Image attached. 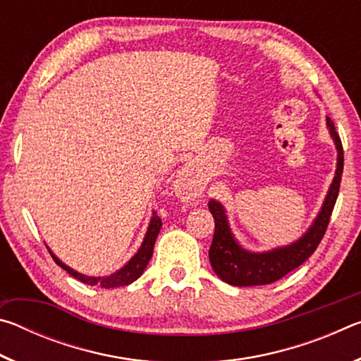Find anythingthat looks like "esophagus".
Returning <instances> with one entry per match:
<instances>
[{
    "label": "esophagus",
    "mask_w": 361,
    "mask_h": 361,
    "mask_svg": "<svg viewBox=\"0 0 361 361\" xmlns=\"http://www.w3.org/2000/svg\"><path fill=\"white\" fill-rule=\"evenodd\" d=\"M176 188H178V191L185 197L194 199L204 189V183L199 178V175L194 172L191 166H186L185 169L180 170L178 176H176Z\"/></svg>",
    "instance_id": "obj_1"
}]
</instances>
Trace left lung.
<instances>
[{"label":"left lung","mask_w":361,"mask_h":361,"mask_svg":"<svg viewBox=\"0 0 361 361\" xmlns=\"http://www.w3.org/2000/svg\"><path fill=\"white\" fill-rule=\"evenodd\" d=\"M326 126L334 140L336 149H338V167H336L334 180L328 189L320 213L301 239L286 247L274 248L271 252H248V250L242 248L235 237L232 235L223 205L216 200L209 202V210L215 219V234H213L212 247L209 250V258L213 271L223 282L234 286L272 283L285 277L293 269L301 266L319 247L326 232L336 199H338L342 169H344V151H342L341 138L329 118H326Z\"/></svg>","instance_id":"8db88e82"}]
</instances>
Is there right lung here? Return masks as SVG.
I'll return each instance as SVG.
<instances>
[{"instance_id": "add662e5", "label": "right lung", "mask_w": 361, "mask_h": 361, "mask_svg": "<svg viewBox=\"0 0 361 361\" xmlns=\"http://www.w3.org/2000/svg\"><path fill=\"white\" fill-rule=\"evenodd\" d=\"M162 228V221L161 218L156 215V212L152 213V218L149 221L148 226V231H146V235L143 239L142 247L138 248V252L135 253V256L127 262L124 267H121L119 271H116L111 276H106V277H87V276H82V274H79L76 271H73L71 267H68L66 264H63L62 261H60L56 255H54L51 250H49V253L54 258V261L57 262V264L65 269L66 272L70 274L78 280H81L82 283H87V285H97V286H102V288H116V286H126L132 282H135V280L142 276L145 272L146 266H148V262L152 256V250H154V243L157 239V234L159 231Z\"/></svg>"}]
</instances>
